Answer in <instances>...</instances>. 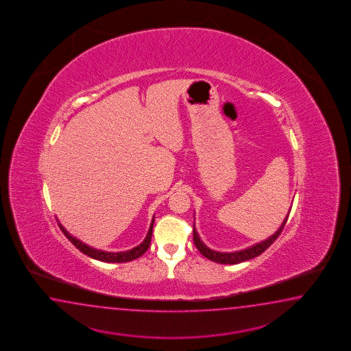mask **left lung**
Listing matches in <instances>:
<instances>
[{"mask_svg":"<svg viewBox=\"0 0 351 351\" xmlns=\"http://www.w3.org/2000/svg\"><path fill=\"white\" fill-rule=\"evenodd\" d=\"M288 217L289 214L287 215V218L284 219V221H282L280 228L271 237H269L268 239L261 241V243H256L254 245L247 247V249L233 252V253H220V252H215V250L209 249L203 241H200L199 235L197 233L195 227H193V241H194L195 247L199 250L202 255H204L209 261H215V263H219V264H238V263H241V261L253 259L255 256L261 255L263 252H265L282 233V229L285 227V223L288 220Z\"/></svg>","mask_w":351,"mask_h":351,"instance_id":"left-lung-1","label":"left lung"}]
</instances>
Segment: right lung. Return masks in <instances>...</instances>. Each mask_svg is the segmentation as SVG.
Segmentation results:
<instances>
[{"mask_svg": "<svg viewBox=\"0 0 351 351\" xmlns=\"http://www.w3.org/2000/svg\"><path fill=\"white\" fill-rule=\"evenodd\" d=\"M153 223H154V217H153V219H152L151 228H149V230H148V234H147L145 241H142L138 247H133V249L127 250V252H119V253H110V252H104V250H99V249H95V247H90V245L84 244L83 241H78L75 237H72L60 223H58V226L61 228L62 233L67 237V239H69L80 252H82L83 254L88 255L90 258H93V259H97V261H106V263H125V261H131L137 259L141 255L145 254V252H147V249L149 247V244H151Z\"/></svg>", "mask_w": 351, "mask_h": 351, "instance_id": "1", "label": "right lung"}]
</instances>
